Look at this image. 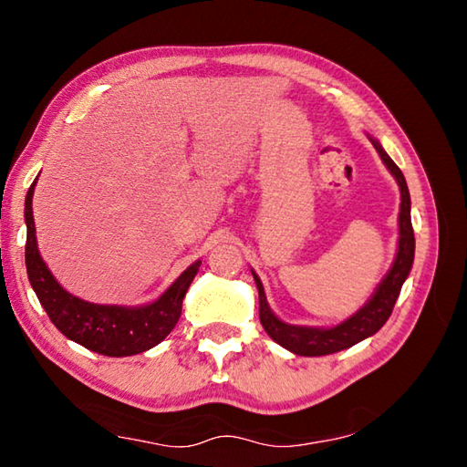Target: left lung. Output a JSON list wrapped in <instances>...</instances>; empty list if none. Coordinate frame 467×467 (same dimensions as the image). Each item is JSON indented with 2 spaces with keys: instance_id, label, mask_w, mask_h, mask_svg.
Instances as JSON below:
<instances>
[{
  "instance_id": "1",
  "label": "left lung",
  "mask_w": 467,
  "mask_h": 467,
  "mask_svg": "<svg viewBox=\"0 0 467 467\" xmlns=\"http://www.w3.org/2000/svg\"><path fill=\"white\" fill-rule=\"evenodd\" d=\"M368 140L370 144L375 146L379 156H381L387 171H389L393 179L398 181L401 203L398 218V253H395L389 272L383 275V280L379 282V286L375 288L367 303L362 305L357 313L350 315V317L337 323L334 327L292 326V323L282 321L278 315H274L270 305H267L262 280H259V275L251 270L259 292V321H262L267 336H270L275 344L286 348L292 354H298V357H326V354L346 350V348H350L362 342V339L377 334V331L385 326V321L389 319L395 300L400 296V290L404 286L410 270H412L416 243L412 231V218H410V205H412V202H410V192L404 172L398 169V164L391 161L389 154L385 152L383 146L379 144L375 138L368 136Z\"/></svg>"
}]
</instances>
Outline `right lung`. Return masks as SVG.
Here are the masks:
<instances>
[{"label":"right lung","mask_w":467,"mask_h":467,"mask_svg":"<svg viewBox=\"0 0 467 467\" xmlns=\"http://www.w3.org/2000/svg\"><path fill=\"white\" fill-rule=\"evenodd\" d=\"M30 185L25 202L26 220V272L30 286L36 292L43 309L53 326L72 342L88 348L105 357H133L146 352L167 337L181 317V306L187 288L192 286L202 262L197 259L161 296L148 305H97L74 296L55 280L49 267L43 262L36 244L33 195Z\"/></svg>","instance_id":"obj_1"}]
</instances>
